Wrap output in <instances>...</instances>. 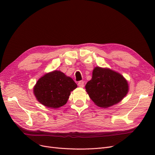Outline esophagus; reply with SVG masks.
<instances>
[{
	"label": "esophagus",
	"mask_w": 155,
	"mask_h": 155,
	"mask_svg": "<svg viewBox=\"0 0 155 155\" xmlns=\"http://www.w3.org/2000/svg\"><path fill=\"white\" fill-rule=\"evenodd\" d=\"M78 86L79 87H84V81H80L78 82Z\"/></svg>",
	"instance_id": "1"
}]
</instances>
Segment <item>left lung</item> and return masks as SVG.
<instances>
[{"label":"left lung","instance_id":"8db88e82","mask_svg":"<svg viewBox=\"0 0 155 155\" xmlns=\"http://www.w3.org/2000/svg\"><path fill=\"white\" fill-rule=\"evenodd\" d=\"M86 91L94 104L102 108L111 107L123 100L129 91L127 81L122 75L109 68L95 67Z\"/></svg>","mask_w":155,"mask_h":155}]
</instances>
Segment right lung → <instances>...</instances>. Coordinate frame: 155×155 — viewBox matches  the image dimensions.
I'll use <instances>...</instances> for the list:
<instances>
[{"label": "right lung", "mask_w": 155, "mask_h": 155, "mask_svg": "<svg viewBox=\"0 0 155 155\" xmlns=\"http://www.w3.org/2000/svg\"><path fill=\"white\" fill-rule=\"evenodd\" d=\"M73 79L64 73L54 70L41 77L34 88L36 99L43 105L57 109L67 104L70 92L77 88Z\"/></svg>", "instance_id": "obj_1"}]
</instances>
